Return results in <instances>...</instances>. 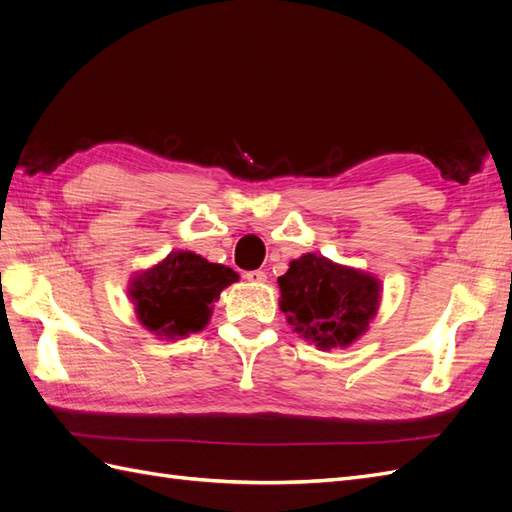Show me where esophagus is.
I'll list each match as a JSON object with an SVG mask.
<instances>
[{"label": "esophagus", "mask_w": 512, "mask_h": 512, "mask_svg": "<svg viewBox=\"0 0 512 512\" xmlns=\"http://www.w3.org/2000/svg\"><path fill=\"white\" fill-rule=\"evenodd\" d=\"M245 280H247V282H254V284H262V282H267V273L260 271V269L247 271V273H245Z\"/></svg>", "instance_id": "1"}]
</instances>
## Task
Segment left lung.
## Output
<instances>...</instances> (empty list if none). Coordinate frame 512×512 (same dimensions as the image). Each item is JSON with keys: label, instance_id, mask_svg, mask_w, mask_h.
Wrapping results in <instances>:
<instances>
[{"label": "left lung", "instance_id": "8db88e82", "mask_svg": "<svg viewBox=\"0 0 512 512\" xmlns=\"http://www.w3.org/2000/svg\"><path fill=\"white\" fill-rule=\"evenodd\" d=\"M277 284L280 307L294 331L322 350L350 346L369 327L380 303L376 277L316 254L292 260Z\"/></svg>", "mask_w": 512, "mask_h": 512}]
</instances>
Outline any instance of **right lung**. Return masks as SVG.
Masks as SVG:
<instances>
[{
	"mask_svg": "<svg viewBox=\"0 0 512 512\" xmlns=\"http://www.w3.org/2000/svg\"><path fill=\"white\" fill-rule=\"evenodd\" d=\"M237 280V273L207 262L192 252H173L158 267L132 282L130 297L136 314L149 331L160 337H183L205 327L211 303Z\"/></svg>",
	"mask_w": 512,
	"mask_h": 512,
	"instance_id": "obj_1",
	"label": "right lung"
}]
</instances>
